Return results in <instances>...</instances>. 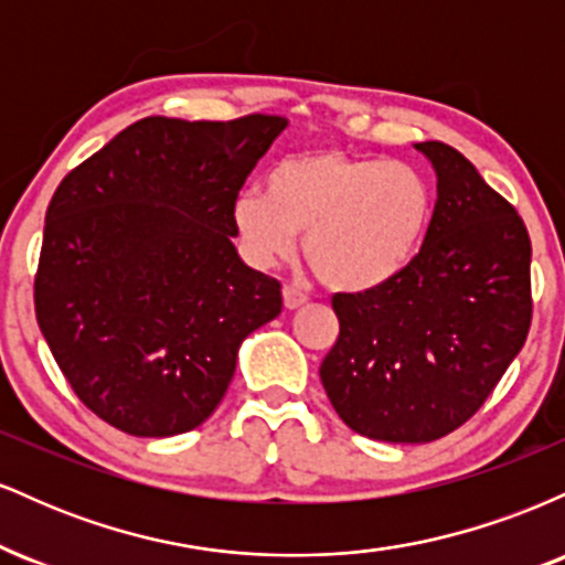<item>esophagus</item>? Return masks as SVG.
Masks as SVG:
<instances>
[{"mask_svg": "<svg viewBox=\"0 0 565 565\" xmlns=\"http://www.w3.org/2000/svg\"><path fill=\"white\" fill-rule=\"evenodd\" d=\"M305 302H308V295H305L300 287H295V284H287V287H284V305H287L289 310L300 308Z\"/></svg>", "mask_w": 565, "mask_h": 565, "instance_id": "obj_1", "label": "esophagus"}]
</instances>
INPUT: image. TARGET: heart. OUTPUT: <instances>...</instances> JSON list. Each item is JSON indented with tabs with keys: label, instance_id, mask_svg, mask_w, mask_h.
Wrapping results in <instances>:
<instances>
[{
	"label": "heart",
	"instance_id": "b5f03b06",
	"mask_svg": "<svg viewBox=\"0 0 565 565\" xmlns=\"http://www.w3.org/2000/svg\"><path fill=\"white\" fill-rule=\"evenodd\" d=\"M433 215L423 172L404 161L350 157L334 148L281 159L233 201V225L263 268L287 260L305 233V260L327 287L366 291L412 263Z\"/></svg>",
	"mask_w": 565,
	"mask_h": 565
}]
</instances>
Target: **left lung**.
Listing matches in <instances>:
<instances>
[{
	"instance_id": "8db88e82",
	"label": "left lung",
	"mask_w": 565,
	"mask_h": 565,
	"mask_svg": "<svg viewBox=\"0 0 565 565\" xmlns=\"http://www.w3.org/2000/svg\"><path fill=\"white\" fill-rule=\"evenodd\" d=\"M438 201L412 263L380 287L334 295L340 337L319 369L350 430L427 444L465 425L531 327V238L457 148L417 142Z\"/></svg>"
}]
</instances>
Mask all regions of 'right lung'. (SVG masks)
<instances>
[{
	"instance_id": "add662e5",
	"label": "right lung",
	"mask_w": 565,
	"mask_h": 565,
	"mask_svg": "<svg viewBox=\"0 0 565 565\" xmlns=\"http://www.w3.org/2000/svg\"><path fill=\"white\" fill-rule=\"evenodd\" d=\"M284 116H148L57 185L36 321L71 391L116 430L167 438L215 412L281 284L242 263L233 201Z\"/></svg>"
}]
</instances>
